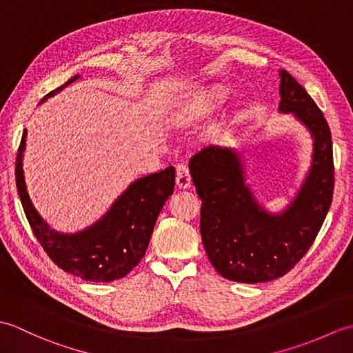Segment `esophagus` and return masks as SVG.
Returning <instances> with one entry per match:
<instances>
[{
  "mask_svg": "<svg viewBox=\"0 0 353 353\" xmlns=\"http://www.w3.org/2000/svg\"><path fill=\"white\" fill-rule=\"evenodd\" d=\"M176 185L177 188L186 190L191 186V176H190V170L186 165H177L176 168Z\"/></svg>",
  "mask_w": 353,
  "mask_h": 353,
  "instance_id": "1",
  "label": "esophagus"
}]
</instances>
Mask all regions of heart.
Segmentation results:
<instances>
[{"label":"heart","mask_w":353,"mask_h":353,"mask_svg":"<svg viewBox=\"0 0 353 353\" xmlns=\"http://www.w3.org/2000/svg\"><path fill=\"white\" fill-rule=\"evenodd\" d=\"M228 100V89L220 85L211 86L196 95L190 97L188 100L174 112V123L179 125H191L199 119L212 114L221 104Z\"/></svg>","instance_id":"obj_1"}]
</instances>
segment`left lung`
I'll list each match as a JSON object with an SVG mask.
<instances>
[{
  "mask_svg": "<svg viewBox=\"0 0 353 353\" xmlns=\"http://www.w3.org/2000/svg\"><path fill=\"white\" fill-rule=\"evenodd\" d=\"M282 114H292L312 137V161L301 190L282 212L270 214L245 183L235 148L206 147L190 171L201 200L200 234L214 268L229 281L258 283L288 273L308 252L332 203L334 157L327 121L285 70L279 71Z\"/></svg>",
  "mask_w": 353,
  "mask_h": 353,
  "instance_id": "obj_1",
  "label": "left lung"
}]
</instances>
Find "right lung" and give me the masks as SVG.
<instances>
[{
  "mask_svg": "<svg viewBox=\"0 0 353 353\" xmlns=\"http://www.w3.org/2000/svg\"><path fill=\"white\" fill-rule=\"evenodd\" d=\"M79 77V74L71 77L65 85L43 97L42 101L62 91ZM26 138L27 132L22 134L14 167L17 188L27 220L43 250L57 267L83 281L112 282L129 274L144 258L157 216L174 191L176 170L168 167L138 179L129 185L99 221L76 234H62L51 229L36 211L28 196L22 170Z\"/></svg>",
  "mask_w": 353,
  "mask_h": 353,
  "instance_id": "add662e5",
  "label": "right lung"
}]
</instances>
